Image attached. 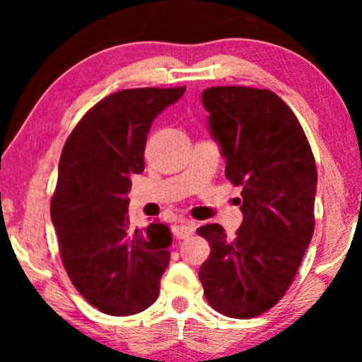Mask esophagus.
Here are the masks:
<instances>
[{
	"instance_id": "esophagus-1",
	"label": "esophagus",
	"mask_w": 362,
	"mask_h": 362,
	"mask_svg": "<svg viewBox=\"0 0 362 362\" xmlns=\"http://www.w3.org/2000/svg\"><path fill=\"white\" fill-rule=\"evenodd\" d=\"M173 232H175L176 239H186V237L192 235L196 232V224L192 221H181L180 224L175 226V229H173Z\"/></svg>"
}]
</instances>
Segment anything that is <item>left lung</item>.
<instances>
[{
    "label": "left lung",
    "instance_id": "obj_1",
    "mask_svg": "<svg viewBox=\"0 0 362 362\" xmlns=\"http://www.w3.org/2000/svg\"><path fill=\"white\" fill-rule=\"evenodd\" d=\"M209 130L226 158V177L242 186V226L197 229L211 245L199 280L219 313L249 320L270 310L293 281L315 230L316 166L298 118L267 88L202 92Z\"/></svg>",
    "mask_w": 362,
    "mask_h": 362
}]
</instances>
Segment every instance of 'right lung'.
Listing matches in <instances>:
<instances>
[{"label": "right lung", "instance_id": "add662e5", "mask_svg": "<svg viewBox=\"0 0 362 362\" xmlns=\"http://www.w3.org/2000/svg\"><path fill=\"white\" fill-rule=\"evenodd\" d=\"M185 90L148 87L112 93L82 117L64 145L51 219L69 279L102 313L136 315L160 293L170 264V226L132 227L127 194L130 176L145 170L153 120Z\"/></svg>", "mask_w": 362, "mask_h": 362}]
</instances>
